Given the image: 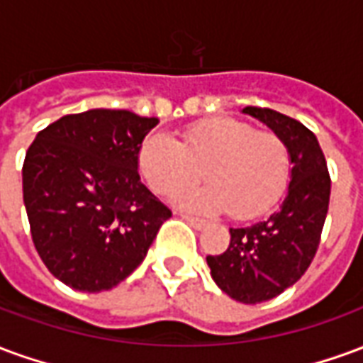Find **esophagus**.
Wrapping results in <instances>:
<instances>
[{"label": "esophagus", "instance_id": "obj_1", "mask_svg": "<svg viewBox=\"0 0 363 363\" xmlns=\"http://www.w3.org/2000/svg\"><path fill=\"white\" fill-rule=\"evenodd\" d=\"M182 220L186 221L189 225H192V228H194V229H198V231L206 228V221L204 220H198V218H192V216H182Z\"/></svg>", "mask_w": 363, "mask_h": 363}]
</instances>
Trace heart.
<instances>
[{
  "label": "heart",
  "instance_id": "1",
  "mask_svg": "<svg viewBox=\"0 0 363 363\" xmlns=\"http://www.w3.org/2000/svg\"><path fill=\"white\" fill-rule=\"evenodd\" d=\"M138 167L151 189L173 196L202 179V189L179 196L192 212H223L251 220L272 208L289 181V150L274 132L237 118H212L186 128L182 142L151 132L138 150Z\"/></svg>",
  "mask_w": 363,
  "mask_h": 363
}]
</instances>
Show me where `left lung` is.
Returning <instances> with one entry per match:
<instances>
[{
  "label": "left lung",
  "mask_w": 363,
  "mask_h": 363,
  "mask_svg": "<svg viewBox=\"0 0 363 363\" xmlns=\"http://www.w3.org/2000/svg\"><path fill=\"white\" fill-rule=\"evenodd\" d=\"M286 142L291 161L288 194L280 210L249 228L229 229L228 251L208 255L213 281L241 303H262L294 286L311 264L330 198V177L317 138L281 112L245 106Z\"/></svg>",
  "instance_id": "obj_1"
}]
</instances>
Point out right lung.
I'll use <instances>...</instances> for the list:
<instances>
[{
    "label": "right lung",
    "instance_id": "add662e5",
    "mask_svg": "<svg viewBox=\"0 0 363 363\" xmlns=\"http://www.w3.org/2000/svg\"><path fill=\"white\" fill-rule=\"evenodd\" d=\"M157 118L130 111L62 116L30 143L23 200L36 251L60 281L104 291L142 264L171 210L138 174V150Z\"/></svg>",
    "mask_w": 363,
    "mask_h": 363
}]
</instances>
